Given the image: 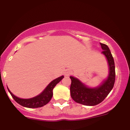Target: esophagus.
I'll return each mask as SVG.
<instances>
[{
    "instance_id": "esophagus-1",
    "label": "esophagus",
    "mask_w": 130,
    "mask_h": 130,
    "mask_svg": "<svg viewBox=\"0 0 130 130\" xmlns=\"http://www.w3.org/2000/svg\"><path fill=\"white\" fill-rule=\"evenodd\" d=\"M71 72H72V71H71V70L67 69L65 70V75L66 76H70V74H71Z\"/></svg>"
}]
</instances>
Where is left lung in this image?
<instances>
[{
    "label": "left lung",
    "instance_id": "1",
    "mask_svg": "<svg viewBox=\"0 0 130 130\" xmlns=\"http://www.w3.org/2000/svg\"><path fill=\"white\" fill-rule=\"evenodd\" d=\"M103 50L101 54L105 56L108 62L109 73L106 79L97 87L87 86L77 77L70 76L71 80L70 94L75 102L86 106H95L100 103L105 99L114 87L116 72L113 57L108 46L100 43Z\"/></svg>",
    "mask_w": 130,
    "mask_h": 130
}]
</instances>
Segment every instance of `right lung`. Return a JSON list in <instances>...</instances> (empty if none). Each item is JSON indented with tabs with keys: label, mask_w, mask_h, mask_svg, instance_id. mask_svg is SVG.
Returning <instances> with one entry per match:
<instances>
[{
	"label": "right lung",
	"mask_w": 130,
	"mask_h": 130,
	"mask_svg": "<svg viewBox=\"0 0 130 130\" xmlns=\"http://www.w3.org/2000/svg\"><path fill=\"white\" fill-rule=\"evenodd\" d=\"M63 77V76H61L55 79L54 80H52L50 84L46 86L44 90L41 93H40L39 95H37L34 97L27 98V99L18 97L12 93V92L10 90L8 87H7V89H8V92L12 96L13 99L20 105L29 108H40V107L46 105V104L50 102L52 97H53V90L54 88Z\"/></svg>",
	"instance_id": "add662e5"
}]
</instances>
